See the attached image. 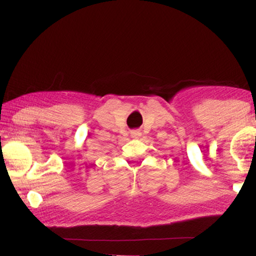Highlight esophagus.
Instances as JSON below:
<instances>
[{
	"label": "esophagus",
	"instance_id": "esophagus-1",
	"mask_svg": "<svg viewBox=\"0 0 256 256\" xmlns=\"http://www.w3.org/2000/svg\"><path fill=\"white\" fill-rule=\"evenodd\" d=\"M140 136H141L140 131H132L131 132V138H140Z\"/></svg>",
	"mask_w": 256,
	"mask_h": 256
}]
</instances>
